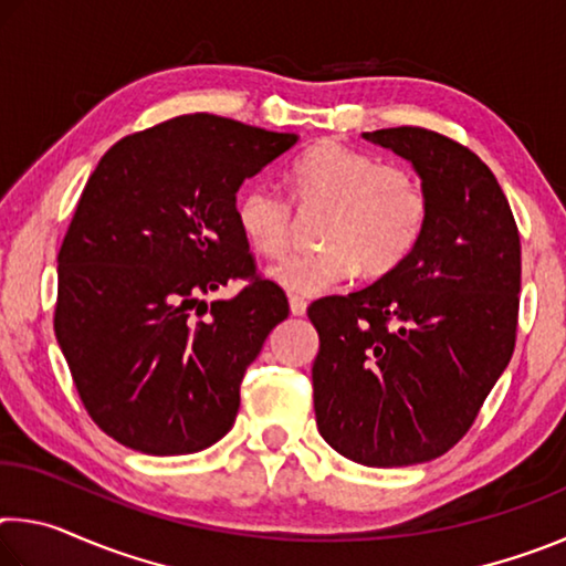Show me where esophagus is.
I'll list each match as a JSON object with an SVG mask.
<instances>
[{
    "mask_svg": "<svg viewBox=\"0 0 566 566\" xmlns=\"http://www.w3.org/2000/svg\"><path fill=\"white\" fill-rule=\"evenodd\" d=\"M290 310L294 317H304L306 314V300H302V296H290Z\"/></svg>",
    "mask_w": 566,
    "mask_h": 566,
    "instance_id": "34e87169",
    "label": "esophagus"
}]
</instances>
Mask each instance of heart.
<instances>
[{
  "instance_id": "b5f03b06",
  "label": "heart",
  "mask_w": 566,
  "mask_h": 566,
  "mask_svg": "<svg viewBox=\"0 0 566 566\" xmlns=\"http://www.w3.org/2000/svg\"><path fill=\"white\" fill-rule=\"evenodd\" d=\"M302 212L327 209L324 249L276 262L270 276L286 292L319 294L361 272L381 276L415 252L429 219V197L411 171L381 165L342 142H319L290 169ZM237 227L256 254L280 256L292 244L294 207L274 187L252 185L237 197Z\"/></svg>"
}]
</instances>
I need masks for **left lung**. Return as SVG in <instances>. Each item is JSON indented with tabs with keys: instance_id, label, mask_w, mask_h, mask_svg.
<instances>
[{
	"instance_id": "left-lung-1",
	"label": "left lung",
	"mask_w": 566,
	"mask_h": 566,
	"mask_svg": "<svg viewBox=\"0 0 566 566\" xmlns=\"http://www.w3.org/2000/svg\"><path fill=\"white\" fill-rule=\"evenodd\" d=\"M411 161L429 197L419 244L367 290L324 296L312 367L319 434L367 467L449 452L512 359L520 314V229L492 169L421 127L364 132Z\"/></svg>"
}]
</instances>
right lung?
<instances>
[{
    "label": "right lung",
    "mask_w": 566,
    "mask_h": 566,
    "mask_svg": "<svg viewBox=\"0 0 566 566\" xmlns=\"http://www.w3.org/2000/svg\"><path fill=\"white\" fill-rule=\"evenodd\" d=\"M296 134L185 114L99 159L60 249L54 334L84 409L145 454H191L234 424L239 385L290 304L256 276L234 207ZM248 284L209 307L201 294Z\"/></svg>",
    "instance_id": "obj_1"
}]
</instances>
